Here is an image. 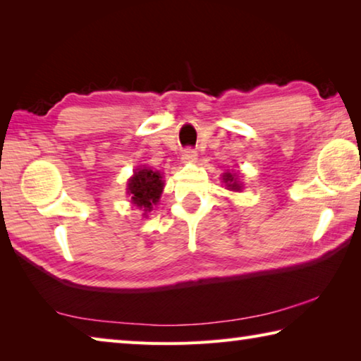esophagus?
Masks as SVG:
<instances>
[{
    "instance_id": "obj_1",
    "label": "esophagus",
    "mask_w": 361,
    "mask_h": 361,
    "mask_svg": "<svg viewBox=\"0 0 361 361\" xmlns=\"http://www.w3.org/2000/svg\"><path fill=\"white\" fill-rule=\"evenodd\" d=\"M181 159H183V161H185V162H194L195 159H197V152H195V151L191 149V148H188V149L183 151Z\"/></svg>"
}]
</instances>
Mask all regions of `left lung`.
<instances>
[{"label": "left lung", "mask_w": 361, "mask_h": 361, "mask_svg": "<svg viewBox=\"0 0 361 361\" xmlns=\"http://www.w3.org/2000/svg\"><path fill=\"white\" fill-rule=\"evenodd\" d=\"M223 180L226 181V185H228V188H229V189H240V185H239V183H237V181L234 180V175L226 173Z\"/></svg>", "instance_id": "obj_1"}]
</instances>
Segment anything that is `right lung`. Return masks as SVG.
Returning <instances> with one entry per match:
<instances>
[{"instance_id":"right-lung-1","label":"right lung","mask_w":361,"mask_h":361,"mask_svg":"<svg viewBox=\"0 0 361 361\" xmlns=\"http://www.w3.org/2000/svg\"><path fill=\"white\" fill-rule=\"evenodd\" d=\"M164 188L162 176L151 169H138V172L129 180V195H132V204H135L145 212H149L152 205L159 202Z\"/></svg>"}]
</instances>
